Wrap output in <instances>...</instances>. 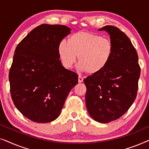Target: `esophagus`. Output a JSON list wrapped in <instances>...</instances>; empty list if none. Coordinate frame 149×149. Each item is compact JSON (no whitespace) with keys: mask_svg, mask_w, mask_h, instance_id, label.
<instances>
[{"mask_svg":"<svg viewBox=\"0 0 149 149\" xmlns=\"http://www.w3.org/2000/svg\"><path fill=\"white\" fill-rule=\"evenodd\" d=\"M83 81V78L82 77H81V76H79V77H78V82L79 83H82Z\"/></svg>","mask_w":149,"mask_h":149,"instance_id":"obj_1","label":"esophagus"}]
</instances>
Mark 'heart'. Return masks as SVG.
I'll use <instances>...</instances> for the list:
<instances>
[{"label":"heart","mask_w":149,"mask_h":149,"mask_svg":"<svg viewBox=\"0 0 149 149\" xmlns=\"http://www.w3.org/2000/svg\"><path fill=\"white\" fill-rule=\"evenodd\" d=\"M62 64L72 68L78 56V68L89 74H97L107 67L113 58L114 45L109 38L87 32H78L62 40L58 47Z\"/></svg>","instance_id":"heart-1"}]
</instances>
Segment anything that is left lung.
Returning <instances> with one entry per match:
<instances>
[{"mask_svg":"<svg viewBox=\"0 0 149 149\" xmlns=\"http://www.w3.org/2000/svg\"><path fill=\"white\" fill-rule=\"evenodd\" d=\"M105 30L114 45V55L109 65L97 74L84 79L85 103L95 121L107 123L124 115L137 95L140 68L136 49L126 34L113 26Z\"/></svg>","mask_w":149,"mask_h":149,"instance_id":"obj_1","label":"left lung"}]
</instances>
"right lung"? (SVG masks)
<instances>
[{"mask_svg": "<svg viewBox=\"0 0 149 149\" xmlns=\"http://www.w3.org/2000/svg\"><path fill=\"white\" fill-rule=\"evenodd\" d=\"M70 30L64 25L41 24L15 49L9 74L10 92L18 111L32 121L56 119L78 83V75L62 66L58 52L59 43Z\"/></svg>", "mask_w": 149, "mask_h": 149, "instance_id": "obj_1", "label": "right lung"}]
</instances>
